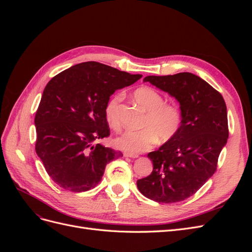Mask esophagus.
Here are the masks:
<instances>
[{
    "instance_id": "esophagus-1",
    "label": "esophagus",
    "mask_w": 252,
    "mask_h": 252,
    "mask_svg": "<svg viewBox=\"0 0 252 252\" xmlns=\"http://www.w3.org/2000/svg\"><path fill=\"white\" fill-rule=\"evenodd\" d=\"M124 157H126V158H138V157H139V155L129 154V152H124Z\"/></svg>"
}]
</instances>
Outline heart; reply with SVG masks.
<instances>
[{"mask_svg": "<svg viewBox=\"0 0 252 252\" xmlns=\"http://www.w3.org/2000/svg\"><path fill=\"white\" fill-rule=\"evenodd\" d=\"M121 94H114L105 106V118L109 126L118 130L120 128L119 107ZM135 102L147 111L142 124V130L125 131L114 139V145L129 154H140L155 146L158 140L165 143L172 140L182 126V112L178 105L165 103L164 96L150 86L136 88L133 93Z\"/></svg>", "mask_w": 252, "mask_h": 252, "instance_id": "1", "label": "heart"}]
</instances>
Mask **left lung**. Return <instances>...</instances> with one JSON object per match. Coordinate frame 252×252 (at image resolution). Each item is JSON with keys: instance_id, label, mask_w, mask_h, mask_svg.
Here are the masks:
<instances>
[{"instance_id": "obj_1", "label": "left lung", "mask_w": 252, "mask_h": 252, "mask_svg": "<svg viewBox=\"0 0 252 252\" xmlns=\"http://www.w3.org/2000/svg\"><path fill=\"white\" fill-rule=\"evenodd\" d=\"M144 82L180 102L182 126L172 140L149 152L154 170L138 180L136 186L143 195L158 203L184 201L217 170L229 135L225 101L218 90L190 72L148 75Z\"/></svg>"}]
</instances>
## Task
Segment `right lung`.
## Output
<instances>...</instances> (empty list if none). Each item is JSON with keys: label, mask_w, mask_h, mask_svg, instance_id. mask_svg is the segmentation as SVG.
<instances>
[{"label": "right lung", "mask_w": 252, "mask_h": 252, "mask_svg": "<svg viewBox=\"0 0 252 252\" xmlns=\"http://www.w3.org/2000/svg\"><path fill=\"white\" fill-rule=\"evenodd\" d=\"M141 78L98 62H84L48 82L34 118L35 152L58 186L87 191L102 180L106 165L123 157L97 143L110 134L105 106L117 89Z\"/></svg>", "instance_id": "obj_1"}]
</instances>
